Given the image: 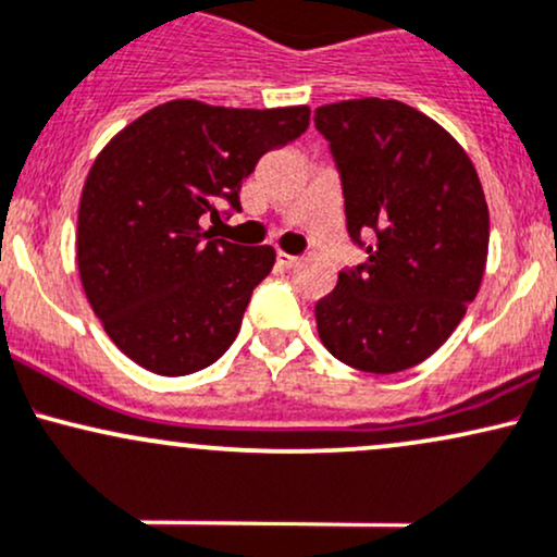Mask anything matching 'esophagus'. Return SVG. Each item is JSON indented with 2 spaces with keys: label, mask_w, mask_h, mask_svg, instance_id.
Listing matches in <instances>:
<instances>
[{
  "label": "esophagus",
  "mask_w": 557,
  "mask_h": 557,
  "mask_svg": "<svg viewBox=\"0 0 557 557\" xmlns=\"http://www.w3.org/2000/svg\"><path fill=\"white\" fill-rule=\"evenodd\" d=\"M276 262H278V268H284V271H292V268L299 265V258H295V255L278 252L276 255Z\"/></svg>",
  "instance_id": "1"
}]
</instances>
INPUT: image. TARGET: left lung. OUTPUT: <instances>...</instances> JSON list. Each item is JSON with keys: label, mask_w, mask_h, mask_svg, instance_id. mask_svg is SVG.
<instances>
[{"label": "left lung", "mask_w": 557, "mask_h": 557, "mask_svg": "<svg viewBox=\"0 0 557 557\" xmlns=\"http://www.w3.org/2000/svg\"><path fill=\"white\" fill-rule=\"evenodd\" d=\"M315 128L339 171L349 239L368 252L318 299V336L358 371L413 368L445 345L484 276L490 210L476 168L397 99L323 104Z\"/></svg>", "instance_id": "8db88e82"}]
</instances>
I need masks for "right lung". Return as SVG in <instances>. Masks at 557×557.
Wrapping results in <instances>:
<instances>
[{
    "label": "right lung",
    "mask_w": 557,
    "mask_h": 557,
    "mask_svg": "<svg viewBox=\"0 0 557 557\" xmlns=\"http://www.w3.org/2000/svg\"><path fill=\"white\" fill-rule=\"evenodd\" d=\"M310 108L236 110L173 99L144 112L94 160L76 258L91 310L123 355L186 376L236 339L273 247L212 239L199 218L242 210V181L268 149L305 134Z\"/></svg>",
    "instance_id": "obj_1"
}]
</instances>
